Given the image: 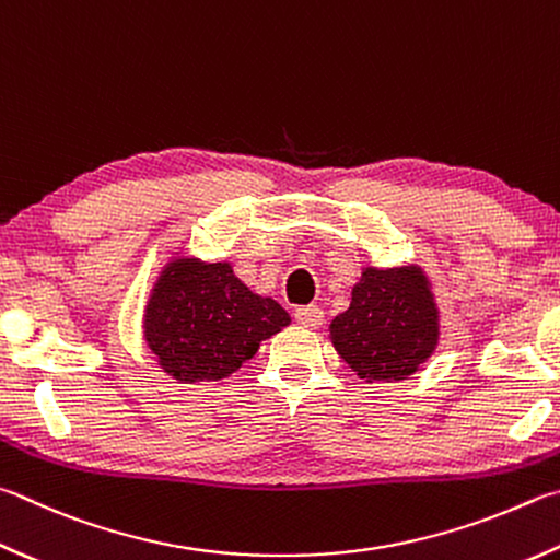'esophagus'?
Segmentation results:
<instances>
[{"instance_id":"obj_1","label":"esophagus","mask_w":560,"mask_h":560,"mask_svg":"<svg viewBox=\"0 0 560 560\" xmlns=\"http://www.w3.org/2000/svg\"><path fill=\"white\" fill-rule=\"evenodd\" d=\"M293 315H296L299 325H303V328H311V330L320 328L323 320H325V313L318 306H301V308H296V313H293Z\"/></svg>"}]
</instances>
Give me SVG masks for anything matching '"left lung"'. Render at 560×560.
Returning a JSON list of instances; mask_svg holds the SVG:
<instances>
[{
	"label": "left lung",
	"mask_w": 560,
	"mask_h": 560,
	"mask_svg": "<svg viewBox=\"0 0 560 560\" xmlns=\"http://www.w3.org/2000/svg\"><path fill=\"white\" fill-rule=\"evenodd\" d=\"M330 340L364 382L409 380L441 340V313L421 267H364Z\"/></svg>",
	"instance_id": "1"
}]
</instances>
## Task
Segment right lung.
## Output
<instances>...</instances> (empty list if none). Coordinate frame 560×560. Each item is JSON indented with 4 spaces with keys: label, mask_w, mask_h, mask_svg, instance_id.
Masks as SVG:
<instances>
[{
    "label": "right lung",
    "mask_w": 560,
    "mask_h": 560,
    "mask_svg": "<svg viewBox=\"0 0 560 560\" xmlns=\"http://www.w3.org/2000/svg\"><path fill=\"white\" fill-rule=\"evenodd\" d=\"M289 323L291 315L247 289L230 261L171 257L149 293L144 340L180 384L218 382Z\"/></svg>",
    "instance_id": "add662e5"
}]
</instances>
